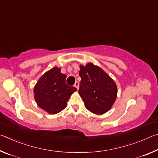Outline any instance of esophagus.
<instances>
[{
  "label": "esophagus",
  "mask_w": 158,
  "mask_h": 158,
  "mask_svg": "<svg viewBox=\"0 0 158 158\" xmlns=\"http://www.w3.org/2000/svg\"><path fill=\"white\" fill-rule=\"evenodd\" d=\"M74 87H76V88H77V89L78 90V89H79V82H78V81H76L75 83H74Z\"/></svg>",
  "instance_id": "34e87169"
}]
</instances>
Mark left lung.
Returning <instances> with one entry per match:
<instances>
[{
	"label": "left lung",
	"mask_w": 158,
	"mask_h": 158,
	"mask_svg": "<svg viewBox=\"0 0 158 158\" xmlns=\"http://www.w3.org/2000/svg\"><path fill=\"white\" fill-rule=\"evenodd\" d=\"M81 78L79 93L85 108L95 114L108 111L116 100L117 87L114 80L93 63L80 65Z\"/></svg>",
	"instance_id": "obj_1"
}]
</instances>
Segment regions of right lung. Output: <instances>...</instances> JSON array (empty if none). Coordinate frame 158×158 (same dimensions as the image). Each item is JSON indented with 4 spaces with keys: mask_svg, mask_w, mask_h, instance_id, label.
Here are the masks:
<instances>
[{
    "mask_svg": "<svg viewBox=\"0 0 158 158\" xmlns=\"http://www.w3.org/2000/svg\"><path fill=\"white\" fill-rule=\"evenodd\" d=\"M65 79V74L58 68L42 76L34 88L35 99L40 107L51 114H57L66 107L69 97L77 89L67 85Z\"/></svg>",
    "mask_w": 158,
    "mask_h": 158,
    "instance_id": "1",
    "label": "right lung"
}]
</instances>
